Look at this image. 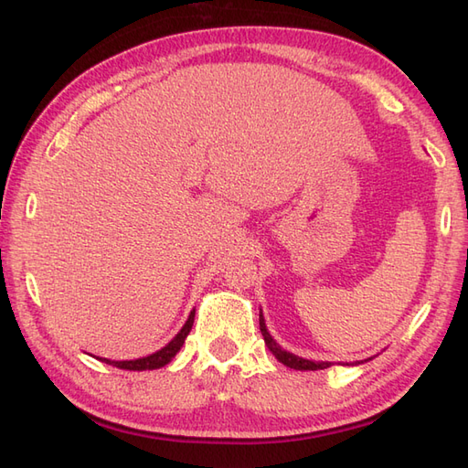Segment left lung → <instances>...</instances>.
<instances>
[{
  "label": "left lung",
  "mask_w": 468,
  "mask_h": 468,
  "mask_svg": "<svg viewBox=\"0 0 468 468\" xmlns=\"http://www.w3.org/2000/svg\"><path fill=\"white\" fill-rule=\"evenodd\" d=\"M259 326H261V334H262V338H265V344H267V348L272 352V356L279 359L281 364H284L286 367H292V369H301V371H306V369H326V367H330L332 366V362H313V359H304V357H298V356H294V354H291V352H286V350H282L281 346L272 340V336L269 334V330H267V326H265V318H262V313L259 314ZM367 359H371V357H367ZM367 359H364V362H367ZM356 364H362V362H356Z\"/></svg>",
  "instance_id": "8db88e82"
}]
</instances>
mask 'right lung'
Masks as SVG:
<instances>
[{
  "label": "right lung",
  "instance_id": "right-lung-1",
  "mask_svg": "<svg viewBox=\"0 0 468 468\" xmlns=\"http://www.w3.org/2000/svg\"><path fill=\"white\" fill-rule=\"evenodd\" d=\"M194 318H196V310H191V314H189V318L186 320L184 328L176 334V338H174L170 344H165L162 350L154 352V354H150V356H146V357L124 359V362H112V359H106V357H97V359H101V362H104V364H111V366H114V367L132 369V371L164 367L165 364L172 362V357H174V356L179 352V348H182V346H184V342H186V338H187V334H189L191 326H194Z\"/></svg>",
  "mask_w": 468,
  "mask_h": 468
}]
</instances>
